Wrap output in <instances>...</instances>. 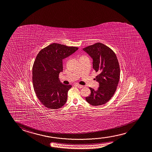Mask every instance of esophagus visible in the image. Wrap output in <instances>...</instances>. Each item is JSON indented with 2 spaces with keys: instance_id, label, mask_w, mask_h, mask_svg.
Returning a JSON list of instances; mask_svg holds the SVG:
<instances>
[{
  "instance_id": "1",
  "label": "esophagus",
  "mask_w": 152,
  "mask_h": 152,
  "mask_svg": "<svg viewBox=\"0 0 152 152\" xmlns=\"http://www.w3.org/2000/svg\"><path fill=\"white\" fill-rule=\"evenodd\" d=\"M75 86H77L78 88H82L83 87V86L82 85H80L79 84H76L75 85Z\"/></svg>"
}]
</instances>
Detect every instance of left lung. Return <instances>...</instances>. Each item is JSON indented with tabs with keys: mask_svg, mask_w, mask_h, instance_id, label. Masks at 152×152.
I'll use <instances>...</instances> for the list:
<instances>
[{
	"mask_svg": "<svg viewBox=\"0 0 152 152\" xmlns=\"http://www.w3.org/2000/svg\"><path fill=\"white\" fill-rule=\"evenodd\" d=\"M93 59V68L98 75L96 76L99 87L96 91L90 87L91 94L86 101L97 106L108 102L115 94L120 79L119 64L113 50L107 45L97 42L83 48Z\"/></svg>",
	"mask_w": 152,
	"mask_h": 152,
	"instance_id": "8db88e82",
	"label": "left lung"
}]
</instances>
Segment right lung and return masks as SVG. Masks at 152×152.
I'll return each instance as SVG.
<instances>
[{"label": "right lung", "instance_id": "1", "mask_svg": "<svg viewBox=\"0 0 152 152\" xmlns=\"http://www.w3.org/2000/svg\"><path fill=\"white\" fill-rule=\"evenodd\" d=\"M78 49L54 43L37 54L33 66V85L37 98L45 107L58 109L67 101L68 91L72 86L60 82L59 75L63 71L62 60Z\"/></svg>", "mask_w": 152, "mask_h": 152}]
</instances>
